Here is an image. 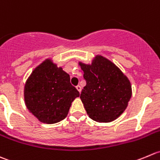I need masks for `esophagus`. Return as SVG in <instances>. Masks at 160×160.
Segmentation results:
<instances>
[{
  "label": "esophagus",
  "mask_w": 160,
  "mask_h": 160,
  "mask_svg": "<svg viewBox=\"0 0 160 160\" xmlns=\"http://www.w3.org/2000/svg\"><path fill=\"white\" fill-rule=\"evenodd\" d=\"M76 88H77V90H78V91L79 92H81V91H82V87H81L80 85H77Z\"/></svg>",
  "instance_id": "1"
}]
</instances>
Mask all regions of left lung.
Masks as SVG:
<instances>
[{"mask_svg": "<svg viewBox=\"0 0 160 160\" xmlns=\"http://www.w3.org/2000/svg\"><path fill=\"white\" fill-rule=\"evenodd\" d=\"M78 64L86 81L80 98L87 114L100 123L116 120L127 108L132 97V85L128 77L101 55H96L91 64Z\"/></svg>", "mask_w": 160, "mask_h": 160, "instance_id": "obj_1", "label": "left lung"}]
</instances>
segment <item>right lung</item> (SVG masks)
Instances as JSON below:
<instances>
[{
	"mask_svg": "<svg viewBox=\"0 0 160 160\" xmlns=\"http://www.w3.org/2000/svg\"><path fill=\"white\" fill-rule=\"evenodd\" d=\"M79 95L71 84L68 74L50 59L32 71L24 88L27 109L40 122L49 124L64 120Z\"/></svg>",
	"mask_w": 160,
	"mask_h": 160,
	"instance_id": "obj_1",
	"label": "right lung"
}]
</instances>
